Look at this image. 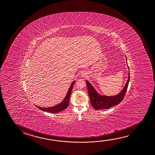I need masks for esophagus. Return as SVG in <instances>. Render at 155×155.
Instances as JSON below:
<instances>
[{"label":"esophagus","mask_w":155,"mask_h":155,"mask_svg":"<svg viewBox=\"0 0 155 155\" xmlns=\"http://www.w3.org/2000/svg\"><path fill=\"white\" fill-rule=\"evenodd\" d=\"M87 76V73H86V72H82L81 74V77L82 78H85L86 77V76Z\"/></svg>","instance_id":"esophagus-1"}]
</instances>
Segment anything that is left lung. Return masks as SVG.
<instances>
[{
    "label": "left lung",
    "instance_id": "left-lung-1",
    "mask_svg": "<svg viewBox=\"0 0 155 155\" xmlns=\"http://www.w3.org/2000/svg\"><path fill=\"white\" fill-rule=\"evenodd\" d=\"M126 61L127 65V57ZM127 69L129 70V73L127 82L125 84L124 87L121 90V91L120 92L119 94L114 96H109L99 94L97 91L94 86L88 81L86 80V83L91 104L94 109L98 110L110 109V107L117 105L122 102L124 97L125 94H126L130 81V71L128 65Z\"/></svg>",
    "mask_w": 155,
    "mask_h": 155
}]
</instances>
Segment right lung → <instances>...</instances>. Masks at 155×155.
Returning a JSON list of instances; mask_svg holds the SVG:
<instances>
[{"mask_svg":"<svg viewBox=\"0 0 155 155\" xmlns=\"http://www.w3.org/2000/svg\"><path fill=\"white\" fill-rule=\"evenodd\" d=\"M74 82L75 81H74L71 83V85L70 86L68 91L67 92L66 96L60 103H59L58 104L54 105V106H53V107H38V106H36V107L43 111L51 112V113H57V112L61 111L64 110L65 109L69 106V99L70 98L71 91H72V90L73 86L74 84Z\"/></svg>","mask_w":155,"mask_h":155,"instance_id":"obj_1","label":"right lung"}]
</instances>
